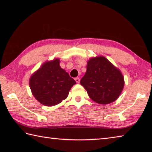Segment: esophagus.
<instances>
[{"label":"esophagus","mask_w":152,"mask_h":152,"mask_svg":"<svg viewBox=\"0 0 152 152\" xmlns=\"http://www.w3.org/2000/svg\"><path fill=\"white\" fill-rule=\"evenodd\" d=\"M75 80H76V82L77 83H80V78H79L78 77H76V78H75Z\"/></svg>","instance_id":"34e87169"}]
</instances>
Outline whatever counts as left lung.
Wrapping results in <instances>:
<instances>
[{"instance_id": "left-lung-1", "label": "left lung", "mask_w": 152, "mask_h": 152, "mask_svg": "<svg viewBox=\"0 0 152 152\" xmlns=\"http://www.w3.org/2000/svg\"><path fill=\"white\" fill-rule=\"evenodd\" d=\"M80 83L92 100L108 104L119 98L124 80L121 72L111 63L104 56H98L88 61L87 72Z\"/></svg>"}]
</instances>
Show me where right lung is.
<instances>
[{
    "mask_svg": "<svg viewBox=\"0 0 152 152\" xmlns=\"http://www.w3.org/2000/svg\"><path fill=\"white\" fill-rule=\"evenodd\" d=\"M59 60L46 62L31 76L29 85L35 98L42 104H58L67 98L76 81L59 65Z\"/></svg>",
    "mask_w": 152,
    "mask_h": 152,
    "instance_id": "add662e5",
    "label": "right lung"
}]
</instances>
